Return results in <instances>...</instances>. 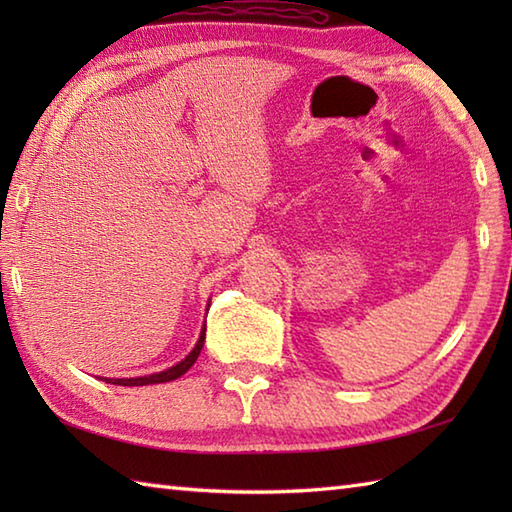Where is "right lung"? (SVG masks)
Returning a JSON list of instances; mask_svg holds the SVG:
<instances>
[{
  "label": "right lung",
  "mask_w": 512,
  "mask_h": 512,
  "mask_svg": "<svg viewBox=\"0 0 512 512\" xmlns=\"http://www.w3.org/2000/svg\"><path fill=\"white\" fill-rule=\"evenodd\" d=\"M206 312H209V308H206ZM204 339H206V321L202 325V332H200V339L198 343H195L193 350L182 358L180 363H176L169 369H162V372H156V374H147V376H138V378H101L105 380V383L110 385H123V387H143V385H158V383H169V380H176L180 378L182 374H187L191 365L198 361V356L202 352L204 347Z\"/></svg>",
  "instance_id": "add662e5"
}]
</instances>
